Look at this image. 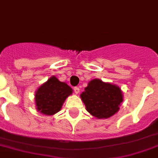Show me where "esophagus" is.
<instances>
[{"label":"esophagus","mask_w":158,"mask_h":158,"mask_svg":"<svg viewBox=\"0 0 158 158\" xmlns=\"http://www.w3.org/2000/svg\"><path fill=\"white\" fill-rule=\"evenodd\" d=\"M73 90H74V92H75V94H78L79 93H80V89L78 88V87H74Z\"/></svg>","instance_id":"1"}]
</instances>
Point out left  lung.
<instances>
[{
  "label": "left lung",
  "instance_id": "1",
  "mask_svg": "<svg viewBox=\"0 0 158 158\" xmlns=\"http://www.w3.org/2000/svg\"><path fill=\"white\" fill-rule=\"evenodd\" d=\"M81 98L91 115L103 119L118 113L120 105L123 102V94L118 85L94 79L85 88Z\"/></svg>",
  "mask_w": 158,
  "mask_h": 158
}]
</instances>
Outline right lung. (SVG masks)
Here are the masks:
<instances>
[{
	"mask_svg": "<svg viewBox=\"0 0 158 158\" xmlns=\"http://www.w3.org/2000/svg\"><path fill=\"white\" fill-rule=\"evenodd\" d=\"M73 89L68 85L52 76L37 89L35 102L37 111L44 115H53L59 112Z\"/></svg>",
	"mask_w": 158,
	"mask_h": 158,
	"instance_id": "1",
	"label": "right lung"
}]
</instances>
